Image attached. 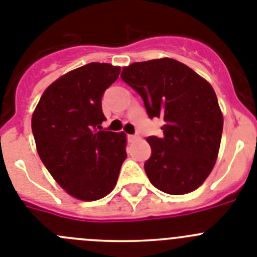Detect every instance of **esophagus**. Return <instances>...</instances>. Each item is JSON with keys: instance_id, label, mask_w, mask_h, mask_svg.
Here are the masks:
<instances>
[{"instance_id": "esophagus-1", "label": "esophagus", "mask_w": 257, "mask_h": 257, "mask_svg": "<svg viewBox=\"0 0 257 257\" xmlns=\"http://www.w3.org/2000/svg\"><path fill=\"white\" fill-rule=\"evenodd\" d=\"M127 139H128V142H130V143H133V142H135V140L139 139V136H138V135H127Z\"/></svg>"}]
</instances>
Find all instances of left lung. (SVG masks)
I'll list each match as a JSON object with an SVG mask.
<instances>
[{"mask_svg":"<svg viewBox=\"0 0 257 257\" xmlns=\"http://www.w3.org/2000/svg\"><path fill=\"white\" fill-rule=\"evenodd\" d=\"M121 77L143 97L149 117L165 121L162 138H147L149 181L174 196L196 190L212 171L221 142L224 118L212 86L171 58L133 63Z\"/></svg>","mask_w":257,"mask_h":257,"instance_id":"8db88e82","label":"left lung"}]
</instances>
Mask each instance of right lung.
Wrapping results in <instances>:
<instances>
[{
  "label": "right lung",
  "mask_w": 257,
  "mask_h": 257,
  "mask_svg": "<svg viewBox=\"0 0 257 257\" xmlns=\"http://www.w3.org/2000/svg\"><path fill=\"white\" fill-rule=\"evenodd\" d=\"M121 67L90 63L59 77L32 114L36 148L47 171L69 196L96 201L114 189L126 160L124 133L103 130L101 96Z\"/></svg>",
  "instance_id": "1"
}]
</instances>
